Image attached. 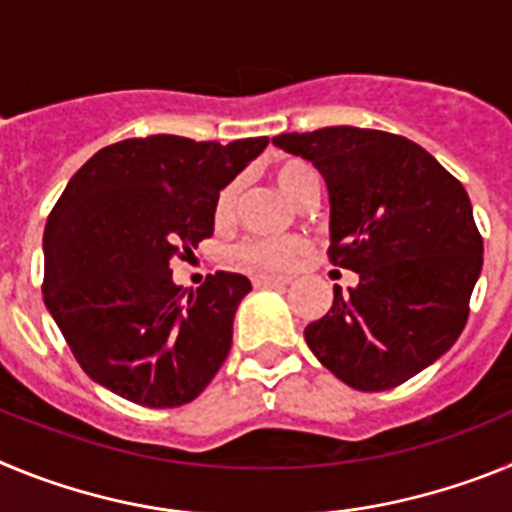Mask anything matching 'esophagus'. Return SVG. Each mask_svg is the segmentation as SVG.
<instances>
[{"label":"esophagus","mask_w":512,"mask_h":512,"mask_svg":"<svg viewBox=\"0 0 512 512\" xmlns=\"http://www.w3.org/2000/svg\"><path fill=\"white\" fill-rule=\"evenodd\" d=\"M292 277H284V274H256L253 277V284L256 287H269V284H289Z\"/></svg>","instance_id":"obj_1"}]
</instances>
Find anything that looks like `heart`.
Instances as JSON below:
<instances>
[{
	"label": "heart",
	"mask_w": 512,
	"mask_h": 512,
	"mask_svg": "<svg viewBox=\"0 0 512 512\" xmlns=\"http://www.w3.org/2000/svg\"><path fill=\"white\" fill-rule=\"evenodd\" d=\"M315 176V171L305 164V161H284L274 169V182L282 189L284 197L295 200L297 192L302 189V184ZM235 192L233 189H225L217 200V220H225V217L233 212ZM305 251V243L297 241V238H287V241H246L238 246V259L243 264L253 266V269H266V271H279L289 269L292 264H297V259Z\"/></svg>",
	"instance_id": "1"
}]
</instances>
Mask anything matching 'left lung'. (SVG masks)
<instances>
[{"mask_svg":"<svg viewBox=\"0 0 512 512\" xmlns=\"http://www.w3.org/2000/svg\"><path fill=\"white\" fill-rule=\"evenodd\" d=\"M271 143L323 174L330 261L359 274L305 328L328 372L361 392L392 390L456 343L482 271L467 189L431 153L382 130L323 128Z\"/></svg>","mask_w":512,"mask_h":512,"instance_id":"obj_1","label":"left lung"}]
</instances>
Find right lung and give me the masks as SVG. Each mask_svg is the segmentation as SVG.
Here are the masks:
<instances>
[{
    "mask_svg": "<svg viewBox=\"0 0 512 512\" xmlns=\"http://www.w3.org/2000/svg\"><path fill=\"white\" fill-rule=\"evenodd\" d=\"M266 146L148 135L102 148L71 176L45 223L43 300L104 390L179 408L223 366L251 282L217 271L182 289L171 261L210 238L220 192Z\"/></svg>",
    "mask_w": 512,
    "mask_h": 512,
    "instance_id": "obj_1",
    "label": "right lung"
}]
</instances>
